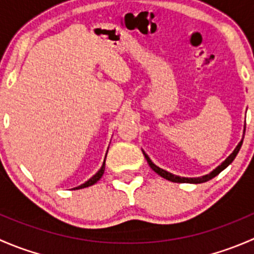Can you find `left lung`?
<instances>
[{"label":"left lung","instance_id":"1","mask_svg":"<svg viewBox=\"0 0 254 254\" xmlns=\"http://www.w3.org/2000/svg\"><path fill=\"white\" fill-rule=\"evenodd\" d=\"M245 131H246V124H245V129H243V134H245ZM242 142H243V137H242V140H241V141L238 142V145L236 146V148H235V150L232 151L231 155H230L229 157H227L226 160H225L224 162L221 163V165H219L216 168H215V170H212L211 172L209 173V175L201 176V177H194V178H188V177L176 176V175H173V173L167 172V171L162 170V168H160V167H158V166H156L155 163H153L152 161H151V158L148 157L147 155H146L145 151H143V150H142V153H143V156H145L146 161H147L148 166H150V167L152 168V170L155 171V172L157 173L158 176L162 177V178L167 179V181H171V182H175V183H194V184H198V183H204V182L210 181V179H212V178H214V177H216L217 175H219V173L221 172V171H224L225 168L227 167V166L231 165L232 161H234L235 157H236V156H237V153H238V151H240L241 146H242Z\"/></svg>","mask_w":254,"mask_h":254}]
</instances>
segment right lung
<instances>
[{
	"instance_id": "add662e5",
	"label": "right lung",
	"mask_w": 254,
	"mask_h": 254,
	"mask_svg": "<svg viewBox=\"0 0 254 254\" xmlns=\"http://www.w3.org/2000/svg\"><path fill=\"white\" fill-rule=\"evenodd\" d=\"M107 152H108V151H107ZM106 157H107V155H106ZM104 168H106V158H104L103 165H102V167L99 168V171L96 173V175H94L93 177H91V178H89L87 182H84L83 184H81V186L76 187V188H73V189H82V188H87V187L93 186L94 183H97V182L102 178V176H103V173H104Z\"/></svg>"
}]
</instances>
